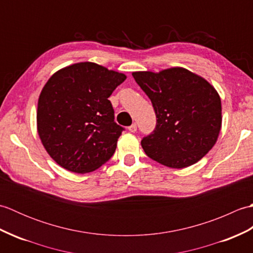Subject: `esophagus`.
Segmentation results:
<instances>
[{"label":"esophagus","instance_id":"obj_1","mask_svg":"<svg viewBox=\"0 0 253 253\" xmlns=\"http://www.w3.org/2000/svg\"><path fill=\"white\" fill-rule=\"evenodd\" d=\"M128 130H129L130 132H136L137 131V124L133 123L132 125H130L129 127H128Z\"/></svg>","mask_w":253,"mask_h":253}]
</instances>
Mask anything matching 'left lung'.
I'll use <instances>...</instances> for the list:
<instances>
[{"label":"left lung","mask_w":253,"mask_h":253,"mask_svg":"<svg viewBox=\"0 0 253 253\" xmlns=\"http://www.w3.org/2000/svg\"><path fill=\"white\" fill-rule=\"evenodd\" d=\"M151 100L157 126L141 146L149 158L171 169L197 163L215 144L222 127L217 91L182 67L132 73Z\"/></svg>","instance_id":"8db88e82"}]
</instances>
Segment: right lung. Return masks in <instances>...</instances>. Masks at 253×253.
<instances>
[{
    "label": "right lung",
    "instance_id": "1",
    "mask_svg": "<svg viewBox=\"0 0 253 253\" xmlns=\"http://www.w3.org/2000/svg\"><path fill=\"white\" fill-rule=\"evenodd\" d=\"M126 76L91 62L64 67L47 80L37 111V128L46 152L73 173L99 169L114 154L124 128L109 100Z\"/></svg>",
    "mask_w": 253,
    "mask_h": 253
}]
</instances>
